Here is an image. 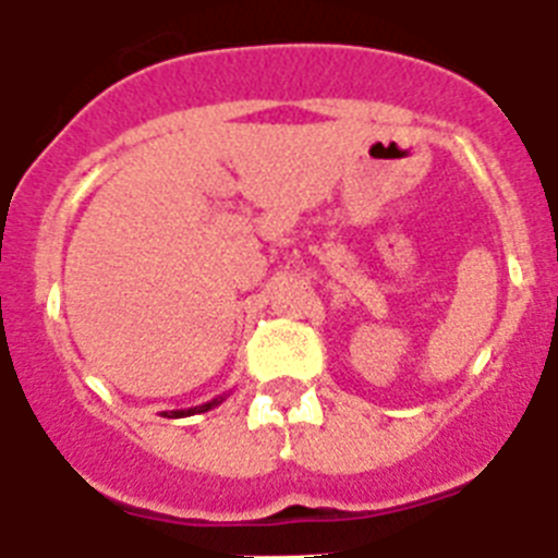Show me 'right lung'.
Returning <instances> with one entry per match:
<instances>
[{"label":"right lung","instance_id":"add662e5","mask_svg":"<svg viewBox=\"0 0 558 558\" xmlns=\"http://www.w3.org/2000/svg\"><path fill=\"white\" fill-rule=\"evenodd\" d=\"M225 396H228V393H225ZM225 396H216V399H210V402L196 404V408H187V411H165V416H168V418H182V416H193V413L214 411L216 404H222V402H225Z\"/></svg>","mask_w":558,"mask_h":558}]
</instances>
